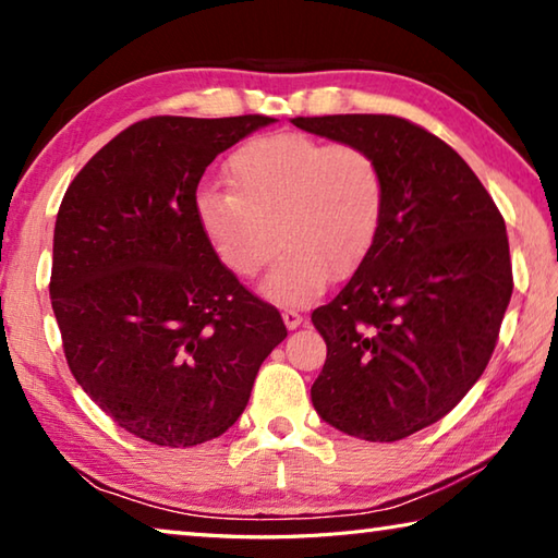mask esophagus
I'll return each instance as SVG.
<instances>
[{"mask_svg":"<svg viewBox=\"0 0 558 558\" xmlns=\"http://www.w3.org/2000/svg\"><path fill=\"white\" fill-rule=\"evenodd\" d=\"M282 323H286L288 329H298L302 325V315L298 310H282Z\"/></svg>","mask_w":558,"mask_h":558,"instance_id":"34e87169","label":"esophagus"}]
</instances>
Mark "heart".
I'll return each instance as SVG.
<instances>
[{
	"mask_svg": "<svg viewBox=\"0 0 558 558\" xmlns=\"http://www.w3.org/2000/svg\"><path fill=\"white\" fill-rule=\"evenodd\" d=\"M231 189L204 186L194 211L214 256L235 278L263 280L278 305H305L362 266L379 239L389 184L379 159L356 145H332L302 132L263 135L229 159Z\"/></svg>",
	"mask_w": 558,
	"mask_h": 558,
	"instance_id": "1",
	"label": "heart"
}]
</instances>
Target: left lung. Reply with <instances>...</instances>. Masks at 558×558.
Listing matches in <instances>:
<instances>
[{
	"mask_svg": "<svg viewBox=\"0 0 558 558\" xmlns=\"http://www.w3.org/2000/svg\"><path fill=\"white\" fill-rule=\"evenodd\" d=\"M369 149L389 199L369 256L313 325L327 342L313 405L347 436L393 442L460 403L495 352L512 298L502 214L456 149L396 116L295 118Z\"/></svg>",
	"mask_w": 558,
	"mask_h": 558,
	"instance_id": "8db88e82",
	"label": "left lung"
}]
</instances>
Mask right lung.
Here are the masks:
<instances>
[{
    "mask_svg": "<svg viewBox=\"0 0 558 558\" xmlns=\"http://www.w3.org/2000/svg\"><path fill=\"white\" fill-rule=\"evenodd\" d=\"M268 116L140 120L65 189L51 307L69 369L120 428L192 448L229 430L263 359L288 337L206 243L196 186Z\"/></svg>",
    "mask_w": 558,
    "mask_h": 558,
    "instance_id": "1",
    "label": "right lung"
}]
</instances>
